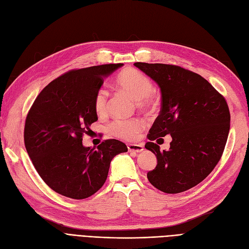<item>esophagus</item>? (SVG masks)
<instances>
[{
    "label": "esophagus",
    "mask_w": 249,
    "mask_h": 249,
    "mask_svg": "<svg viewBox=\"0 0 249 249\" xmlns=\"http://www.w3.org/2000/svg\"><path fill=\"white\" fill-rule=\"evenodd\" d=\"M128 151L129 152H133V153H140L143 150V146L142 143H129V145H127Z\"/></svg>",
    "instance_id": "esophagus-1"
}]
</instances>
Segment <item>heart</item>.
I'll use <instances>...</instances> for the list:
<instances>
[{"label":"heart","instance_id":"heart-1","mask_svg":"<svg viewBox=\"0 0 249 249\" xmlns=\"http://www.w3.org/2000/svg\"><path fill=\"white\" fill-rule=\"evenodd\" d=\"M115 88L138 100V106L142 110H150L157 104L154 86L151 78L134 68H125L119 72L114 82ZM94 109L97 115L102 116L107 111L108 97L107 91L98 90L94 96ZM145 124L141 119L115 120L111 122L107 131L109 134L124 141H133L142 131Z\"/></svg>","mask_w":249,"mask_h":249}]
</instances>
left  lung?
<instances>
[{
  "instance_id": "left-lung-1",
  "label": "left lung",
  "mask_w": 249,
  "mask_h": 249,
  "mask_svg": "<svg viewBox=\"0 0 249 249\" xmlns=\"http://www.w3.org/2000/svg\"><path fill=\"white\" fill-rule=\"evenodd\" d=\"M134 66L161 92V108L145 145L157 157L148 180L165 194L186 191L202 182L221 158L230 131L228 103L209 82L185 68L142 62ZM166 134L172 136L171 147L160 151L154 141Z\"/></svg>"
}]
</instances>
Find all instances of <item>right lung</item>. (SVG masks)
Segmentation results:
<instances>
[{"instance_id":"right-lung-1","label":"right lung","mask_w":249,"mask_h":249,"mask_svg":"<svg viewBox=\"0 0 249 249\" xmlns=\"http://www.w3.org/2000/svg\"><path fill=\"white\" fill-rule=\"evenodd\" d=\"M123 66L106 64L66 72L40 92L27 115L25 146L42 180L74 199L93 196L106 182L111 159L127 152L124 142L103 141L91 149L83 136L98 120L94 96L104 77Z\"/></svg>"}]
</instances>
